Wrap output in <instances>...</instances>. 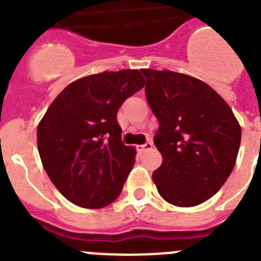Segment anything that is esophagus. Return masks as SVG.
Wrapping results in <instances>:
<instances>
[{
  "mask_svg": "<svg viewBox=\"0 0 261 261\" xmlns=\"http://www.w3.org/2000/svg\"><path fill=\"white\" fill-rule=\"evenodd\" d=\"M152 148H153V143L152 142H147V143H144L143 145H139V149H140V150L152 149Z\"/></svg>",
  "mask_w": 261,
  "mask_h": 261,
  "instance_id": "34e87169",
  "label": "esophagus"
}]
</instances>
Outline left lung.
<instances>
[{"instance_id": "1", "label": "left lung", "mask_w": 261, "mask_h": 261, "mask_svg": "<svg viewBox=\"0 0 261 261\" xmlns=\"http://www.w3.org/2000/svg\"><path fill=\"white\" fill-rule=\"evenodd\" d=\"M142 72L145 96L160 122L154 144L162 165L153 172V181L169 203L197 206L211 198L232 172L240 123L207 84L171 70Z\"/></svg>"}]
</instances>
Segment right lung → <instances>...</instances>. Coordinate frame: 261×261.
Masks as SVG:
<instances>
[{
    "mask_svg": "<svg viewBox=\"0 0 261 261\" xmlns=\"http://www.w3.org/2000/svg\"><path fill=\"white\" fill-rule=\"evenodd\" d=\"M144 85L138 69L91 74L68 85L48 107L37 128L38 153L68 201L101 208L119 196L136 150L121 140L117 112Z\"/></svg>",
    "mask_w": 261,
    "mask_h": 261,
    "instance_id": "1",
    "label": "right lung"
}]
</instances>
